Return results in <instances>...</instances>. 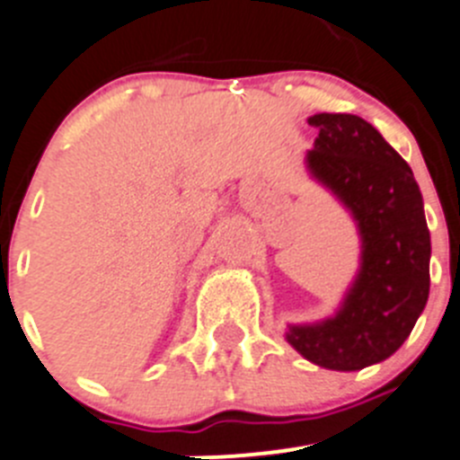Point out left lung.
<instances>
[{
	"mask_svg": "<svg viewBox=\"0 0 460 460\" xmlns=\"http://www.w3.org/2000/svg\"><path fill=\"white\" fill-rule=\"evenodd\" d=\"M306 167L351 212L360 270L333 317L288 326L290 347L313 365L358 371L394 356L429 297V230L411 167L374 125L353 113H315Z\"/></svg>",
	"mask_w": 460,
	"mask_h": 460,
	"instance_id": "8db88e82",
	"label": "left lung"
}]
</instances>
